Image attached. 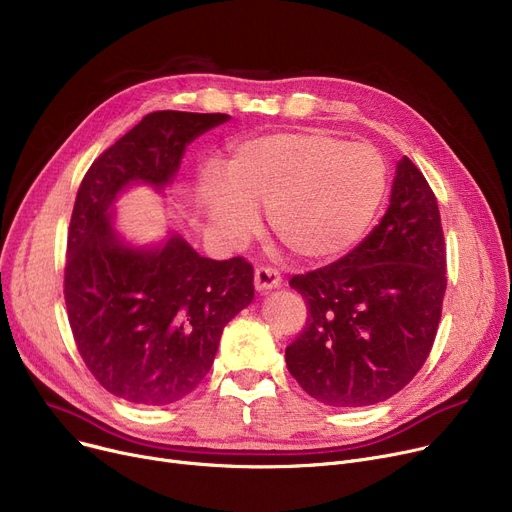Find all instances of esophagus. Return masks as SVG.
<instances>
[{"instance_id":"34e87169","label":"esophagus","mask_w":512,"mask_h":512,"mask_svg":"<svg viewBox=\"0 0 512 512\" xmlns=\"http://www.w3.org/2000/svg\"><path fill=\"white\" fill-rule=\"evenodd\" d=\"M280 284H282V276H280V270H276V267L259 265L255 270V288L259 292H267L272 288H278Z\"/></svg>"}]
</instances>
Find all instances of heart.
Instances as JSON below:
<instances>
[{"mask_svg":"<svg viewBox=\"0 0 512 512\" xmlns=\"http://www.w3.org/2000/svg\"><path fill=\"white\" fill-rule=\"evenodd\" d=\"M388 161L369 143L326 132L261 134L232 147L224 176H207L203 203L230 238L247 236L257 209L294 255L311 261L351 251L388 191Z\"/></svg>","mask_w":512,"mask_h":512,"instance_id":"1","label":"heart"}]
</instances>
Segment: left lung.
<instances>
[{"label":"left lung","instance_id":"8db88e82","mask_svg":"<svg viewBox=\"0 0 512 512\" xmlns=\"http://www.w3.org/2000/svg\"><path fill=\"white\" fill-rule=\"evenodd\" d=\"M288 284L303 294L307 321L286 346V367L309 396L367 407L415 378L442 319L446 242L436 195L409 157L361 245Z\"/></svg>","mask_w":512,"mask_h":512}]
</instances>
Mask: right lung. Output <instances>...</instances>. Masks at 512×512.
<instances>
[{"instance_id":"add662e5","label":"right lung","mask_w":512,"mask_h":512,"mask_svg":"<svg viewBox=\"0 0 512 512\" xmlns=\"http://www.w3.org/2000/svg\"><path fill=\"white\" fill-rule=\"evenodd\" d=\"M228 114L153 112L105 149L78 186L64 267L72 336L93 378L134 405H172L211 369L228 321L255 294L245 257L213 261L172 236L122 245L110 205L132 180L164 188L184 147Z\"/></svg>"}]
</instances>
